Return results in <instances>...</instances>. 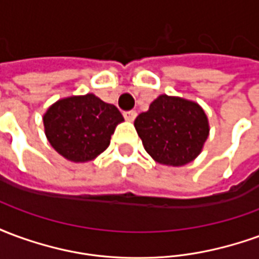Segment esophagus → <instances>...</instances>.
<instances>
[{"instance_id":"obj_1","label":"esophagus","mask_w":259,"mask_h":259,"mask_svg":"<svg viewBox=\"0 0 259 259\" xmlns=\"http://www.w3.org/2000/svg\"><path fill=\"white\" fill-rule=\"evenodd\" d=\"M123 116L126 120H129V122H133L137 116V112L136 111H124L123 112Z\"/></svg>"}]
</instances>
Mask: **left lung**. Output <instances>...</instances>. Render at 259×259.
I'll return each mask as SVG.
<instances>
[{
  "label": "left lung",
  "mask_w": 259,
  "mask_h": 259,
  "mask_svg": "<svg viewBox=\"0 0 259 259\" xmlns=\"http://www.w3.org/2000/svg\"><path fill=\"white\" fill-rule=\"evenodd\" d=\"M135 127L146 151L169 166L191 162L209 133L206 115L198 104L166 94L136 118Z\"/></svg>",
  "instance_id": "left-lung-1"
}]
</instances>
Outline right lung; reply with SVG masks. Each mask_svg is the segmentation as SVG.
Instances as JSON below:
<instances>
[{"label": "right lung", "instance_id": "1", "mask_svg": "<svg viewBox=\"0 0 259 259\" xmlns=\"http://www.w3.org/2000/svg\"><path fill=\"white\" fill-rule=\"evenodd\" d=\"M42 120L55 151L69 161L85 162L107 150L123 116L112 104L85 94L57 101L48 108Z\"/></svg>", "mask_w": 259, "mask_h": 259}]
</instances>
